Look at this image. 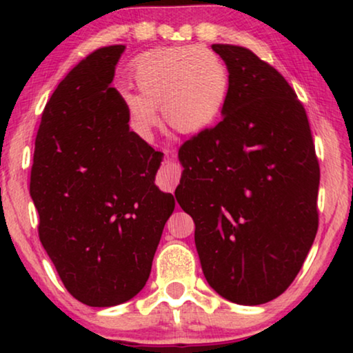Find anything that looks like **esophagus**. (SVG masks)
<instances>
[{
    "label": "esophagus",
    "mask_w": 353,
    "mask_h": 353,
    "mask_svg": "<svg viewBox=\"0 0 353 353\" xmlns=\"http://www.w3.org/2000/svg\"><path fill=\"white\" fill-rule=\"evenodd\" d=\"M179 177H181V170L174 162L166 163L162 168V172H160V182H162L163 188H174L179 183Z\"/></svg>",
    "instance_id": "1"
}]
</instances>
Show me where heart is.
I'll use <instances>...</instances> for the list:
<instances>
[{
	"instance_id": "b5f03b06",
	"label": "heart",
	"mask_w": 353,
	"mask_h": 353,
	"mask_svg": "<svg viewBox=\"0 0 353 353\" xmlns=\"http://www.w3.org/2000/svg\"><path fill=\"white\" fill-rule=\"evenodd\" d=\"M140 93L124 90L130 121L149 137L157 124V107L166 123L183 134L199 132L219 117L229 90V73L216 52L202 46L157 50L135 65Z\"/></svg>"
}]
</instances>
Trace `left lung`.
<instances>
[{
	"mask_svg": "<svg viewBox=\"0 0 353 353\" xmlns=\"http://www.w3.org/2000/svg\"><path fill=\"white\" fill-rule=\"evenodd\" d=\"M212 50L229 71L223 119L179 149L176 199L194 221L208 285L227 301L260 305L292 283L314 241L319 163L285 77L248 48Z\"/></svg>",
	"mask_w": 353,
	"mask_h": 353,
	"instance_id": "1",
	"label": "left lung"
}]
</instances>
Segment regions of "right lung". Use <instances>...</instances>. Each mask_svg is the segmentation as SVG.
Masks as SVG:
<instances>
[{
	"label": "right lung",
	"mask_w": 353,
	"mask_h": 353,
	"mask_svg": "<svg viewBox=\"0 0 353 353\" xmlns=\"http://www.w3.org/2000/svg\"><path fill=\"white\" fill-rule=\"evenodd\" d=\"M124 45L99 48L41 113L31 170L39 236L68 292L90 307L139 294L174 198L154 185L162 152L129 129L110 83Z\"/></svg>",
	"instance_id": "obj_1"
}]
</instances>
